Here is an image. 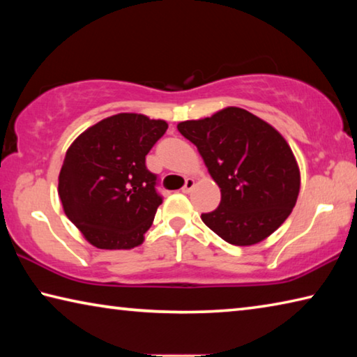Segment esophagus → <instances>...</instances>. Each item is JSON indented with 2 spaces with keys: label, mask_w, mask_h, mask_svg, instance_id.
Segmentation results:
<instances>
[{
  "label": "esophagus",
  "mask_w": 357,
  "mask_h": 357,
  "mask_svg": "<svg viewBox=\"0 0 357 357\" xmlns=\"http://www.w3.org/2000/svg\"><path fill=\"white\" fill-rule=\"evenodd\" d=\"M193 187H195V179H193V178H187V179H185V184H184V187H183V189H181V190H183L184 193H189V192L193 189Z\"/></svg>",
  "instance_id": "obj_1"
}]
</instances>
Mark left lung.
<instances>
[{"instance_id":"8db88e82","label":"left lung","mask_w":357,"mask_h":357,"mask_svg":"<svg viewBox=\"0 0 357 357\" xmlns=\"http://www.w3.org/2000/svg\"><path fill=\"white\" fill-rule=\"evenodd\" d=\"M178 130L195 144L222 200L202 220L233 245L273 234L298 200L301 174L291 148L273 126L238 107L184 121Z\"/></svg>"}]
</instances>
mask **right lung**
<instances>
[{
    "label": "right lung",
    "instance_id": "right-lung-1",
    "mask_svg": "<svg viewBox=\"0 0 357 357\" xmlns=\"http://www.w3.org/2000/svg\"><path fill=\"white\" fill-rule=\"evenodd\" d=\"M168 124L119 113L94 124L70 144L58 193L69 220L98 249H134L154 220L162 197L146 154Z\"/></svg>",
    "mask_w": 357,
    "mask_h": 357
}]
</instances>
